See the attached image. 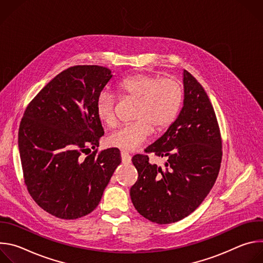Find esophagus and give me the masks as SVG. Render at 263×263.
I'll use <instances>...</instances> for the list:
<instances>
[{
	"label": "esophagus",
	"instance_id": "esophagus-1",
	"mask_svg": "<svg viewBox=\"0 0 263 263\" xmlns=\"http://www.w3.org/2000/svg\"><path fill=\"white\" fill-rule=\"evenodd\" d=\"M121 156H122L123 163H130L131 162V155L128 152L122 151L121 152Z\"/></svg>",
	"mask_w": 263,
	"mask_h": 263
}]
</instances>
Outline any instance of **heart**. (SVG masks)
<instances>
[{"mask_svg":"<svg viewBox=\"0 0 263 263\" xmlns=\"http://www.w3.org/2000/svg\"><path fill=\"white\" fill-rule=\"evenodd\" d=\"M119 92L137 101L136 122L123 125L112 132L107 141L111 146L134 151L152 133V127L162 130L177 118L184 97L182 84L174 78L161 79L155 74H136L118 84ZM117 100L110 91H102L96 102L98 119L108 127L115 126Z\"/></svg>","mask_w":263,"mask_h":263,"instance_id":"1","label":"heart"}]
</instances>
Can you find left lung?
Returning <instances> with one entry per match:
<instances>
[{"mask_svg":"<svg viewBox=\"0 0 263 263\" xmlns=\"http://www.w3.org/2000/svg\"><path fill=\"white\" fill-rule=\"evenodd\" d=\"M184 101L176 121L145 153L166 158L165 167L136 154L138 179L130 196L146 219L166 224L194 212L207 197L221 162V137L211 102L191 72L183 70Z\"/></svg>","mask_w":263,"mask_h":263,"instance_id":"obj_1","label":"left lung"}]
</instances>
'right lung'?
<instances>
[{"label": "right lung", "instance_id": "obj_1", "mask_svg": "<svg viewBox=\"0 0 263 263\" xmlns=\"http://www.w3.org/2000/svg\"><path fill=\"white\" fill-rule=\"evenodd\" d=\"M111 78L107 67H68L25 110L18 129L25 184L36 204L56 217L76 219L95 210L122 162L118 147L87 153L104 135L96 102Z\"/></svg>", "mask_w": 263, "mask_h": 263}]
</instances>
